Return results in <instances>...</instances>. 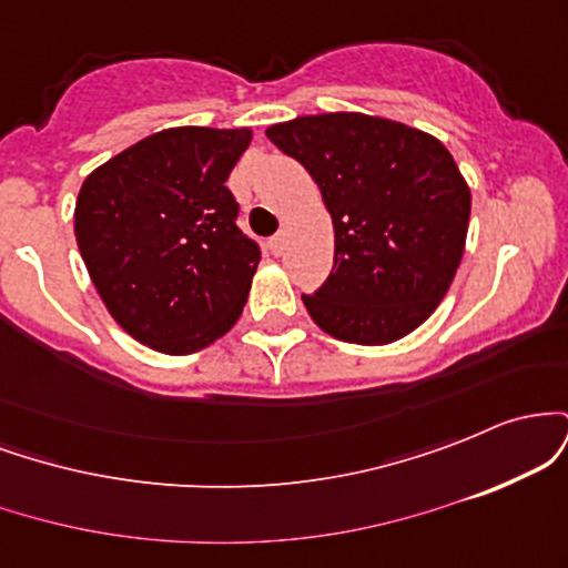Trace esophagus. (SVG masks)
<instances>
[{"mask_svg":"<svg viewBox=\"0 0 568 568\" xmlns=\"http://www.w3.org/2000/svg\"><path fill=\"white\" fill-rule=\"evenodd\" d=\"M285 243H288V234H285V232H277L275 237H270V251L275 253V256H280V253L285 251Z\"/></svg>","mask_w":568,"mask_h":568,"instance_id":"34e87169","label":"esophagus"}]
</instances>
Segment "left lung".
I'll list each match as a JSON object with an SVG mask.
<instances>
[{
  "label": "left lung",
  "instance_id": "1",
  "mask_svg": "<svg viewBox=\"0 0 568 568\" xmlns=\"http://www.w3.org/2000/svg\"><path fill=\"white\" fill-rule=\"evenodd\" d=\"M321 186L334 219V270L302 302L325 334L389 344L419 328L459 270L470 186L435 135L361 112L266 128Z\"/></svg>",
  "mask_w": 568,
  "mask_h": 568
}]
</instances>
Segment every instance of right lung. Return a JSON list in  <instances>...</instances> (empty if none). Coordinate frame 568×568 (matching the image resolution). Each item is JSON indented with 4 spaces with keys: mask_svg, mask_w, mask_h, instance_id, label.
Returning <instances> with one entry per match:
<instances>
[{
    "mask_svg": "<svg viewBox=\"0 0 568 568\" xmlns=\"http://www.w3.org/2000/svg\"><path fill=\"white\" fill-rule=\"evenodd\" d=\"M251 130L168 128L84 179L74 234L98 296L135 342L189 355L243 315L262 251L226 189Z\"/></svg>",
    "mask_w": 568,
    "mask_h": 568,
    "instance_id": "1",
    "label": "right lung"
}]
</instances>
